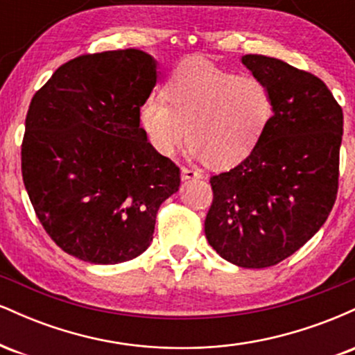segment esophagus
I'll return each instance as SVG.
<instances>
[{
    "label": "esophagus",
    "mask_w": 355,
    "mask_h": 355,
    "mask_svg": "<svg viewBox=\"0 0 355 355\" xmlns=\"http://www.w3.org/2000/svg\"><path fill=\"white\" fill-rule=\"evenodd\" d=\"M195 178H202V172L193 166H182V180H195Z\"/></svg>",
    "instance_id": "34e87169"
}]
</instances>
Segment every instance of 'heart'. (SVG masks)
<instances>
[{"mask_svg": "<svg viewBox=\"0 0 355 355\" xmlns=\"http://www.w3.org/2000/svg\"><path fill=\"white\" fill-rule=\"evenodd\" d=\"M164 96L166 102L152 95L140 107V123L153 148L172 155L189 135L191 155L217 168L245 160L274 113L262 80L235 76L205 60L182 63L165 83Z\"/></svg>", "mask_w": 355, "mask_h": 355, "instance_id": "heart-1", "label": "heart"}]
</instances>
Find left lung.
<instances>
[{
	"instance_id": "left-lung-1",
	"label": "left lung",
	"mask_w": 355,
	"mask_h": 355,
	"mask_svg": "<svg viewBox=\"0 0 355 355\" xmlns=\"http://www.w3.org/2000/svg\"><path fill=\"white\" fill-rule=\"evenodd\" d=\"M242 63L270 89L274 115L242 164L210 178L205 235L230 263L263 268L299 250L331 214L344 115L312 73L262 55Z\"/></svg>"
}]
</instances>
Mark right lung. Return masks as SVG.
Masks as SVG:
<instances>
[{"mask_svg": "<svg viewBox=\"0 0 355 355\" xmlns=\"http://www.w3.org/2000/svg\"><path fill=\"white\" fill-rule=\"evenodd\" d=\"M155 85L148 53L83 55L61 64L28 108V197L53 242L83 262L112 266L144 254L158 209L180 187V168L140 126Z\"/></svg>", "mask_w": 355, "mask_h": 355, "instance_id": "right-lung-1", "label": "right lung"}]
</instances>
